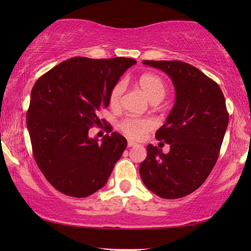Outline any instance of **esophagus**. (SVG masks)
Listing matches in <instances>:
<instances>
[{"instance_id":"1","label":"esophagus","mask_w":251,"mask_h":251,"mask_svg":"<svg viewBox=\"0 0 251 251\" xmlns=\"http://www.w3.org/2000/svg\"><path fill=\"white\" fill-rule=\"evenodd\" d=\"M136 145H137L136 143H133V142H130V140H129V142H128V147H133V146H136Z\"/></svg>"}]
</instances>
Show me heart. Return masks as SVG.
<instances>
[{
  "instance_id": "1",
  "label": "heart",
  "mask_w": 251,
  "mask_h": 251,
  "mask_svg": "<svg viewBox=\"0 0 251 251\" xmlns=\"http://www.w3.org/2000/svg\"><path fill=\"white\" fill-rule=\"evenodd\" d=\"M137 85L139 87L140 91L146 96V98L153 104H157V102L163 100L168 92V87L163 78L154 73H145L140 75L137 80ZM125 90L126 85L122 81L116 82L113 85L108 95V102L112 108H118L121 104ZM153 122L150 119L126 118L119 123V128L123 132V135L133 140L142 139L146 132L153 129Z\"/></svg>"
}]
</instances>
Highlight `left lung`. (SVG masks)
<instances>
[{
	"mask_svg": "<svg viewBox=\"0 0 251 251\" xmlns=\"http://www.w3.org/2000/svg\"><path fill=\"white\" fill-rule=\"evenodd\" d=\"M166 72L176 90V101L157 140L169 144V153L146 147L139 173L145 186L157 197L179 199L198 190L217 162L228 125L219 85L197 67L180 60H143Z\"/></svg>",
	"mask_w": 251,
	"mask_h": 251,
	"instance_id": "8db88e82",
	"label": "left lung"
}]
</instances>
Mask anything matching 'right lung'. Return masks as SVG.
<instances>
[{
	"label": "right lung",
	"mask_w": 251,
	"mask_h": 251,
	"mask_svg": "<svg viewBox=\"0 0 251 251\" xmlns=\"http://www.w3.org/2000/svg\"><path fill=\"white\" fill-rule=\"evenodd\" d=\"M135 64L123 57H74L34 84L26 114L33 155L47 180L63 194L85 198L107 183L126 139L112 132L98 143L89 138V129L101 125L98 112L108 106L109 91Z\"/></svg>",
	"instance_id": "obj_1"
}]
</instances>
